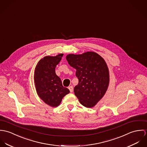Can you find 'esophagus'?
<instances>
[{
  "label": "esophagus",
  "mask_w": 147,
  "mask_h": 147,
  "mask_svg": "<svg viewBox=\"0 0 147 147\" xmlns=\"http://www.w3.org/2000/svg\"><path fill=\"white\" fill-rule=\"evenodd\" d=\"M68 88H69V90H70V92H73V87L72 86H69Z\"/></svg>",
  "instance_id": "esophagus-1"
}]
</instances>
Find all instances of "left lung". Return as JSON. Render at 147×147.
Segmentation results:
<instances>
[{
	"mask_svg": "<svg viewBox=\"0 0 147 147\" xmlns=\"http://www.w3.org/2000/svg\"><path fill=\"white\" fill-rule=\"evenodd\" d=\"M69 64L76 69L78 84L74 92L82 105L92 108L104 96L109 84V71L104 59L94 52L69 54Z\"/></svg>",
	"mask_w": 147,
	"mask_h": 147,
	"instance_id": "1",
	"label": "left lung"
}]
</instances>
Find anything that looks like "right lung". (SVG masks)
I'll return each instance as SVG.
<instances>
[{
	"label": "right lung",
	"mask_w": 147,
	"mask_h": 147,
	"mask_svg": "<svg viewBox=\"0 0 147 147\" xmlns=\"http://www.w3.org/2000/svg\"><path fill=\"white\" fill-rule=\"evenodd\" d=\"M63 55L46 56L38 61L35 68L34 80L37 94L52 107L59 106L63 98L70 92L69 89L63 87L61 79L55 73V67Z\"/></svg>",
	"instance_id": "right-lung-1"
}]
</instances>
